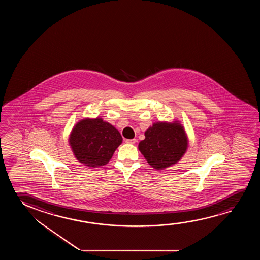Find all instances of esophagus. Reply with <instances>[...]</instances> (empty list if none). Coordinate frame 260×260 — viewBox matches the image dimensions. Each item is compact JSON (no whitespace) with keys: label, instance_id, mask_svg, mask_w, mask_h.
<instances>
[{"label":"esophagus","instance_id":"34e87169","mask_svg":"<svg viewBox=\"0 0 260 260\" xmlns=\"http://www.w3.org/2000/svg\"><path fill=\"white\" fill-rule=\"evenodd\" d=\"M136 141H137V140L134 139H126V140H125V142L127 143V144H129V145H134V144L136 143Z\"/></svg>","mask_w":260,"mask_h":260}]
</instances>
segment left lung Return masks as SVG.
Here are the masks:
<instances>
[{
  "label": "left lung",
  "mask_w": 260,
  "mask_h": 260,
  "mask_svg": "<svg viewBox=\"0 0 260 260\" xmlns=\"http://www.w3.org/2000/svg\"><path fill=\"white\" fill-rule=\"evenodd\" d=\"M139 149L147 162L157 170L177 164L188 146L185 129L178 121L156 122L145 132Z\"/></svg>",
  "instance_id": "obj_1"
}]
</instances>
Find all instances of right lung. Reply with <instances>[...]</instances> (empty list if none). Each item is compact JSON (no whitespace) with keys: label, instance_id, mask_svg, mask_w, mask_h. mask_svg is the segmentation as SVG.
<instances>
[{"label":"right lung","instance_id":"1","mask_svg":"<svg viewBox=\"0 0 260 260\" xmlns=\"http://www.w3.org/2000/svg\"><path fill=\"white\" fill-rule=\"evenodd\" d=\"M121 142L120 132L101 118H87L79 121L69 138L76 159L92 168L106 165Z\"/></svg>","mask_w":260,"mask_h":260}]
</instances>
